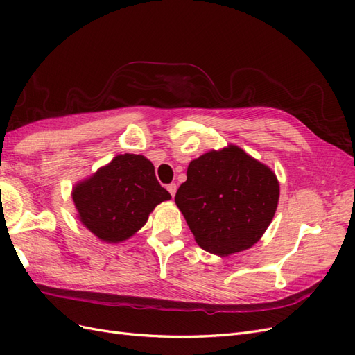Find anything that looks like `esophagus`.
Listing matches in <instances>:
<instances>
[{
    "label": "esophagus",
    "instance_id": "obj_1",
    "mask_svg": "<svg viewBox=\"0 0 355 355\" xmlns=\"http://www.w3.org/2000/svg\"><path fill=\"white\" fill-rule=\"evenodd\" d=\"M176 189H178V185H176V184H170V185H167V191L170 192V196H171V197H175V194H176Z\"/></svg>",
    "mask_w": 355,
    "mask_h": 355
}]
</instances>
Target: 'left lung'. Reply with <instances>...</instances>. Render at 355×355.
<instances>
[{
	"instance_id": "1",
	"label": "left lung",
	"mask_w": 355,
	"mask_h": 355,
	"mask_svg": "<svg viewBox=\"0 0 355 355\" xmlns=\"http://www.w3.org/2000/svg\"><path fill=\"white\" fill-rule=\"evenodd\" d=\"M278 197L274 171L230 145L191 161L175 201L201 249L228 256L261 240Z\"/></svg>"
}]
</instances>
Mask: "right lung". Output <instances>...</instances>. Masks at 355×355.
<instances>
[{"label": "right lung", "mask_w": 355, "mask_h": 355, "mask_svg": "<svg viewBox=\"0 0 355 355\" xmlns=\"http://www.w3.org/2000/svg\"><path fill=\"white\" fill-rule=\"evenodd\" d=\"M144 155H116L89 179L73 187L72 200L81 223L105 243L132 237L157 204L170 200Z\"/></svg>", "instance_id": "obj_1"}]
</instances>
